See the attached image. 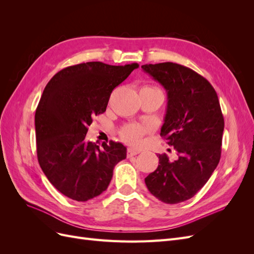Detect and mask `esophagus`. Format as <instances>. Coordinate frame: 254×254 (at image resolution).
<instances>
[{"label": "esophagus", "mask_w": 254, "mask_h": 254, "mask_svg": "<svg viewBox=\"0 0 254 254\" xmlns=\"http://www.w3.org/2000/svg\"><path fill=\"white\" fill-rule=\"evenodd\" d=\"M137 153H140V150L137 149H132V148H129L127 149V157L130 158V157H133L135 155H137Z\"/></svg>", "instance_id": "1"}]
</instances>
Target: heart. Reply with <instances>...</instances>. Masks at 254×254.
<instances>
[{
	"label": "heart",
	"instance_id": "b5f03b06",
	"mask_svg": "<svg viewBox=\"0 0 254 254\" xmlns=\"http://www.w3.org/2000/svg\"><path fill=\"white\" fill-rule=\"evenodd\" d=\"M143 89L148 90L155 93L160 94L163 97V93L159 88L155 86H146ZM149 131V128L137 124H126L120 129L121 139L129 145H139L142 141V137Z\"/></svg>",
	"mask_w": 254,
	"mask_h": 254
}]
</instances>
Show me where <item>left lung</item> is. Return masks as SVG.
Segmentation results:
<instances>
[{
    "mask_svg": "<svg viewBox=\"0 0 254 254\" xmlns=\"http://www.w3.org/2000/svg\"><path fill=\"white\" fill-rule=\"evenodd\" d=\"M142 68L167 92L160 135L174 146L178 159L159 156V165L145 178L150 193L175 204L194 197L210 179L221 155L222 117L216 91L201 75L184 65L162 63Z\"/></svg>",
    "mask_w": 254,
    "mask_h": 254,
    "instance_id": "obj_1",
    "label": "left lung"
}]
</instances>
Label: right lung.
<instances>
[{
    "mask_svg": "<svg viewBox=\"0 0 254 254\" xmlns=\"http://www.w3.org/2000/svg\"><path fill=\"white\" fill-rule=\"evenodd\" d=\"M137 64L110 65L99 61L63 68L44 88L35 114L37 157L49 181L76 201L101 195L126 147L110 141L88 142V127L106 111L114 88Z\"/></svg>",
    "mask_w": 254,
    "mask_h": 254,
    "instance_id": "obj_1",
    "label": "right lung"
}]
</instances>
